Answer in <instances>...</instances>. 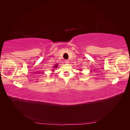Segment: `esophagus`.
<instances>
[{
  "instance_id": "1",
  "label": "esophagus",
  "mask_w": 130,
  "mask_h": 130,
  "mask_svg": "<svg viewBox=\"0 0 130 130\" xmlns=\"http://www.w3.org/2000/svg\"><path fill=\"white\" fill-rule=\"evenodd\" d=\"M65 63H66V64H68V63H69V61L68 60H65Z\"/></svg>"
}]
</instances>
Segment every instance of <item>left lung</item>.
<instances>
[{
  "label": "left lung",
  "instance_id": "8db88e82",
  "mask_svg": "<svg viewBox=\"0 0 130 130\" xmlns=\"http://www.w3.org/2000/svg\"><path fill=\"white\" fill-rule=\"evenodd\" d=\"M80 71H81V70H80Z\"/></svg>",
  "mask_w": 130,
  "mask_h": 130
}]
</instances>
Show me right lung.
<instances>
[{
	"label": "right lung",
	"mask_w": 130,
	"mask_h": 130,
	"mask_svg": "<svg viewBox=\"0 0 130 130\" xmlns=\"http://www.w3.org/2000/svg\"><path fill=\"white\" fill-rule=\"evenodd\" d=\"M58 66V64H56L55 65V66L53 67H54V68H56V69ZM53 69V71H54V69ZM52 74H53V73H52Z\"/></svg>",
	"instance_id": "right-lung-1"
}]
</instances>
